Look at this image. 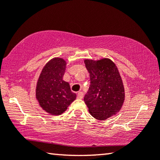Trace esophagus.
Masks as SVG:
<instances>
[{"label":"esophagus","mask_w":160,"mask_h":160,"mask_svg":"<svg viewBox=\"0 0 160 160\" xmlns=\"http://www.w3.org/2000/svg\"><path fill=\"white\" fill-rule=\"evenodd\" d=\"M83 97H84V94H83L82 92H79L78 93L77 97L78 99H82Z\"/></svg>","instance_id":"1"}]
</instances>
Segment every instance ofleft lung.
<instances>
[{"label":"left lung","instance_id":"1","mask_svg":"<svg viewBox=\"0 0 160 160\" xmlns=\"http://www.w3.org/2000/svg\"><path fill=\"white\" fill-rule=\"evenodd\" d=\"M90 87L84 97L94 118L105 120L121 110L125 99L123 83L116 64L109 58L85 59Z\"/></svg>","mask_w":160,"mask_h":160}]
</instances>
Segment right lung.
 <instances>
[{"instance_id":"1","label":"right lung","mask_w":160,"mask_h":160,"mask_svg":"<svg viewBox=\"0 0 160 160\" xmlns=\"http://www.w3.org/2000/svg\"><path fill=\"white\" fill-rule=\"evenodd\" d=\"M66 61L53 58L43 68L37 80L36 98L43 110L51 115H61L76 99L68 82L63 80Z\"/></svg>"}]
</instances>
